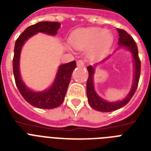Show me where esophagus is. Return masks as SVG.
Listing matches in <instances>:
<instances>
[{"label":"esophagus","instance_id":"34e87169","mask_svg":"<svg viewBox=\"0 0 151 151\" xmlns=\"http://www.w3.org/2000/svg\"><path fill=\"white\" fill-rule=\"evenodd\" d=\"M77 65L78 67H83L84 65V61L83 60H79L77 61Z\"/></svg>","mask_w":151,"mask_h":151}]
</instances>
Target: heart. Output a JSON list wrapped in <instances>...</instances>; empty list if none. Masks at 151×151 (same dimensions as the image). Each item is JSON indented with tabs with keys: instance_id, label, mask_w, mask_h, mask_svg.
<instances>
[{
	"instance_id": "b5f03b06",
	"label": "heart",
	"mask_w": 151,
	"mask_h": 151,
	"mask_svg": "<svg viewBox=\"0 0 151 151\" xmlns=\"http://www.w3.org/2000/svg\"><path fill=\"white\" fill-rule=\"evenodd\" d=\"M113 41V36L108 30L92 28L80 30L70 38V43L75 49L87 50L88 56L98 58L105 53Z\"/></svg>"
}]
</instances>
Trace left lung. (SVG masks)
Returning a JSON list of instances; mask_svg holds the SVG:
<instances>
[{"mask_svg": "<svg viewBox=\"0 0 151 151\" xmlns=\"http://www.w3.org/2000/svg\"><path fill=\"white\" fill-rule=\"evenodd\" d=\"M119 32V42L118 43L120 47H126L133 54V61H134V78H133V85L130 91L127 96L122 101H115V102H109L105 101L104 99L97 95L94 89V83H93V76L95 73V67L92 66H88L87 69L88 70V79L87 81V96L89 105L95 110L104 112H109L117 110L120 108L123 107L130 101L133 96L136 90H137L138 83H139V75H140V60L138 56V49L137 44L133 38L129 35L127 32L123 29H117ZM103 60V61H104Z\"/></svg>", "mask_w": 151, "mask_h": 151, "instance_id": "left-lung-1", "label": "left lung"}]
</instances>
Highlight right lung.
Masks as SVG:
<instances>
[{
    "mask_svg": "<svg viewBox=\"0 0 151 151\" xmlns=\"http://www.w3.org/2000/svg\"><path fill=\"white\" fill-rule=\"evenodd\" d=\"M60 28V23L56 22H41L28 27L17 39L14 45L13 58V73L16 86L24 100L36 108L50 109L63 103L67 88L70 81L71 74L76 68V61L60 66L53 84L50 88L43 91H33L25 86L21 78L19 71V60L21 50L24 42L38 32H43L55 35Z\"/></svg>",
    "mask_w": 151,
    "mask_h": 151,
    "instance_id": "1",
    "label": "right lung"
}]
</instances>
